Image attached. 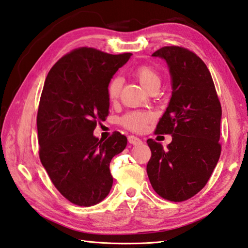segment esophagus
I'll list each match as a JSON object with an SVG mask.
<instances>
[{"mask_svg":"<svg viewBox=\"0 0 248 248\" xmlns=\"http://www.w3.org/2000/svg\"><path fill=\"white\" fill-rule=\"evenodd\" d=\"M128 141L130 144H133V145H140V144H142V140L134 136H129Z\"/></svg>","mask_w":248,"mask_h":248,"instance_id":"1","label":"esophagus"}]
</instances>
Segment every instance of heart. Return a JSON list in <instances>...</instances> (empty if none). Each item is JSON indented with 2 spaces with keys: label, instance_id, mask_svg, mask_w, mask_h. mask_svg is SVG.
I'll use <instances>...</instances> for the list:
<instances>
[{
  "label": "heart",
  "instance_id": "b5f03b06",
  "mask_svg": "<svg viewBox=\"0 0 248 248\" xmlns=\"http://www.w3.org/2000/svg\"><path fill=\"white\" fill-rule=\"evenodd\" d=\"M134 77H136L142 87L146 90L152 88L155 84H160V76L157 71L151 66L143 65L139 66L133 71ZM123 87V80L119 77H115L110 80L107 87V94L110 101H116L119 97V94ZM152 119V114L150 112H131L123 119V124L125 127L133 131H142L145 129L148 121Z\"/></svg>",
  "mask_w": 248,
  "mask_h": 248
}]
</instances>
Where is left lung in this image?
<instances>
[{"instance_id": "left-lung-1", "label": "left lung", "mask_w": 248, "mask_h": 248, "mask_svg": "<svg viewBox=\"0 0 248 248\" xmlns=\"http://www.w3.org/2000/svg\"><path fill=\"white\" fill-rule=\"evenodd\" d=\"M152 56L167 62L172 90L156 133L171 134L172 141L164 148L147 140L152 157L146 171L157 194L183 202L206 186L219 160L221 105L209 70L196 54L165 46Z\"/></svg>"}]
</instances>
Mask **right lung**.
<instances>
[{
	"mask_svg": "<svg viewBox=\"0 0 248 248\" xmlns=\"http://www.w3.org/2000/svg\"><path fill=\"white\" fill-rule=\"evenodd\" d=\"M131 55L80 47L62 56L44 82L37 117L40 159L61 194L76 205H96L112 186L109 163L127 138L115 132L103 142L93 131L108 115L112 76Z\"/></svg>",
	"mask_w": 248,
	"mask_h": 248,
	"instance_id": "right-lung-1",
	"label": "right lung"
}]
</instances>
